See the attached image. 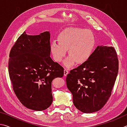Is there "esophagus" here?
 Returning <instances> with one entry per match:
<instances>
[{
    "label": "esophagus",
    "mask_w": 127,
    "mask_h": 127,
    "mask_svg": "<svg viewBox=\"0 0 127 127\" xmlns=\"http://www.w3.org/2000/svg\"><path fill=\"white\" fill-rule=\"evenodd\" d=\"M68 73V71L67 70H66V69L64 70V76H67Z\"/></svg>",
    "instance_id": "esophagus-1"
}]
</instances>
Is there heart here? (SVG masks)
I'll return each mask as SVG.
<instances>
[{
    "mask_svg": "<svg viewBox=\"0 0 127 127\" xmlns=\"http://www.w3.org/2000/svg\"><path fill=\"white\" fill-rule=\"evenodd\" d=\"M58 41L50 44V51L56 62L62 61L66 54L69 56L64 62L67 68L74 66L76 62L83 64L92 57L96 46L95 36L90 31L81 28H71L62 32Z\"/></svg>",
    "mask_w": 127,
    "mask_h": 127,
    "instance_id": "obj_1",
    "label": "heart"
}]
</instances>
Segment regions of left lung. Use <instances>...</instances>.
<instances>
[{
  "mask_svg": "<svg viewBox=\"0 0 127 127\" xmlns=\"http://www.w3.org/2000/svg\"><path fill=\"white\" fill-rule=\"evenodd\" d=\"M118 68L114 48L97 46L88 62L71 70L66 77L75 107L84 113L101 109L111 96Z\"/></svg>",
  "mask_w": 127,
  "mask_h": 127,
  "instance_id": "1",
  "label": "left lung"
}]
</instances>
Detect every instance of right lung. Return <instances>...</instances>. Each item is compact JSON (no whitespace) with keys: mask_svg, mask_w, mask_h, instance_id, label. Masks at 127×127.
<instances>
[{"mask_svg":"<svg viewBox=\"0 0 127 127\" xmlns=\"http://www.w3.org/2000/svg\"><path fill=\"white\" fill-rule=\"evenodd\" d=\"M50 33L27 35L24 32L9 53L8 71L17 98L30 109L42 111L53 101L51 84L64 76V68L50 57Z\"/></svg>","mask_w":127,"mask_h":127,"instance_id":"1","label":"right lung"}]
</instances>
